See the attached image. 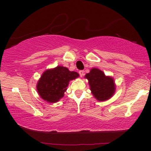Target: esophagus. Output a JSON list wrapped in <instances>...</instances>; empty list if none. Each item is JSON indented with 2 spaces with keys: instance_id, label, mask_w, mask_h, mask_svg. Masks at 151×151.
I'll list each match as a JSON object with an SVG mask.
<instances>
[{
  "instance_id": "obj_1",
  "label": "esophagus",
  "mask_w": 151,
  "mask_h": 151,
  "mask_svg": "<svg viewBox=\"0 0 151 151\" xmlns=\"http://www.w3.org/2000/svg\"><path fill=\"white\" fill-rule=\"evenodd\" d=\"M79 74H80V76H81V77H82V76H83L84 74V71H82V70H81V71H79Z\"/></svg>"
}]
</instances>
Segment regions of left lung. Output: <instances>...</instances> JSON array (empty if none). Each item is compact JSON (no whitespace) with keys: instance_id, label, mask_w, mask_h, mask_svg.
<instances>
[{"instance_id":"8db88e82","label":"left lung","mask_w":151,"mask_h":151,"mask_svg":"<svg viewBox=\"0 0 151 151\" xmlns=\"http://www.w3.org/2000/svg\"><path fill=\"white\" fill-rule=\"evenodd\" d=\"M84 78L88 80L91 93L99 102L108 100L114 95L116 89L114 79L98 68H92Z\"/></svg>"}]
</instances>
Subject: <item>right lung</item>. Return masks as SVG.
Wrapping results in <instances>:
<instances>
[{
    "label": "right lung",
    "mask_w": 151,
    "mask_h": 151,
    "mask_svg": "<svg viewBox=\"0 0 151 151\" xmlns=\"http://www.w3.org/2000/svg\"><path fill=\"white\" fill-rule=\"evenodd\" d=\"M79 77L76 71H70L67 67L58 66L43 72L36 84L40 98L49 103H55L63 98L71 80Z\"/></svg>",
    "instance_id": "obj_1"
}]
</instances>
